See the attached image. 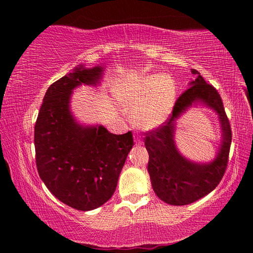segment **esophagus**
<instances>
[{
  "instance_id": "1",
  "label": "esophagus",
  "mask_w": 253,
  "mask_h": 253,
  "mask_svg": "<svg viewBox=\"0 0 253 253\" xmlns=\"http://www.w3.org/2000/svg\"><path fill=\"white\" fill-rule=\"evenodd\" d=\"M136 144H140V140H139V138H138V137H136Z\"/></svg>"
}]
</instances>
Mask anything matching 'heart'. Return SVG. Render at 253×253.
Instances as JSON below:
<instances>
[{"mask_svg":"<svg viewBox=\"0 0 253 253\" xmlns=\"http://www.w3.org/2000/svg\"><path fill=\"white\" fill-rule=\"evenodd\" d=\"M115 93L122 105L132 108L130 117L133 126L143 130L164 124L176 100L175 83L164 74L126 79L116 86Z\"/></svg>","mask_w":253,"mask_h":253,"instance_id":"b5f03b06","label":"heart"}]
</instances>
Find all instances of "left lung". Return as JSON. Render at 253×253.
Wrapping results in <instances>:
<instances>
[{
  "instance_id": "obj_1",
  "label": "left lung",
  "mask_w": 253,
  "mask_h": 253,
  "mask_svg": "<svg viewBox=\"0 0 253 253\" xmlns=\"http://www.w3.org/2000/svg\"><path fill=\"white\" fill-rule=\"evenodd\" d=\"M196 78L179 96L172 114L165 126L150 131L145 137V146L150 155L147 170L152 188L162 202L169 205H188L212 192L219 184L227 168L231 144L229 120L224 113L221 96L200 74L191 69ZM203 105L214 110L219 119L221 141L216 158L211 163H198L185 158L174 141L177 120L192 106Z\"/></svg>"
}]
</instances>
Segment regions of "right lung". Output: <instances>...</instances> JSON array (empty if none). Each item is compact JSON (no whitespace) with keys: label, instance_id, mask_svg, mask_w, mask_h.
I'll use <instances>...</instances> for the list:
<instances>
[{"label":"right lung","instance_id":"add662e5","mask_svg":"<svg viewBox=\"0 0 253 253\" xmlns=\"http://www.w3.org/2000/svg\"><path fill=\"white\" fill-rule=\"evenodd\" d=\"M105 67L74 70L53 83L44 94L34 126L36 161L47 189L65 205L92 211L108 202L133 146L131 131L110 133L103 126H86L71 112L74 89L98 86Z\"/></svg>","mask_w":253,"mask_h":253}]
</instances>
